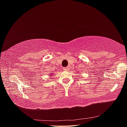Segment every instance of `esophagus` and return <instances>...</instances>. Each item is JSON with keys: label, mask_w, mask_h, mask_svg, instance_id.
Wrapping results in <instances>:
<instances>
[{"label": "esophagus", "mask_w": 127, "mask_h": 127, "mask_svg": "<svg viewBox=\"0 0 127 127\" xmlns=\"http://www.w3.org/2000/svg\"><path fill=\"white\" fill-rule=\"evenodd\" d=\"M68 69H69L68 67H64V70H68Z\"/></svg>", "instance_id": "obj_1"}]
</instances>
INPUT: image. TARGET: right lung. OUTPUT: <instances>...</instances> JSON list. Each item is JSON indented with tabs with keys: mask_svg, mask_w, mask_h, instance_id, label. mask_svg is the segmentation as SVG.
I'll return each mask as SVG.
<instances>
[{
	"mask_svg": "<svg viewBox=\"0 0 127 127\" xmlns=\"http://www.w3.org/2000/svg\"><path fill=\"white\" fill-rule=\"evenodd\" d=\"M50 75H52V74H50Z\"/></svg>",
	"mask_w": 127,
	"mask_h": 127,
	"instance_id": "1",
	"label": "right lung"
}]
</instances>
